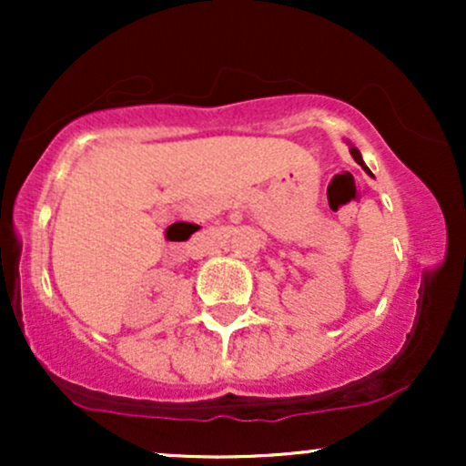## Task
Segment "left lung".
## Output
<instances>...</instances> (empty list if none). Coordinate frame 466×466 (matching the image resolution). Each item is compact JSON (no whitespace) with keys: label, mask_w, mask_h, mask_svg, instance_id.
Listing matches in <instances>:
<instances>
[{"label":"left lung","mask_w":466,"mask_h":466,"mask_svg":"<svg viewBox=\"0 0 466 466\" xmlns=\"http://www.w3.org/2000/svg\"><path fill=\"white\" fill-rule=\"evenodd\" d=\"M350 155H352V157H355V162H357V164H361V168H363V170H368V166L363 164L361 155H360V151H357V148H350ZM368 173H370V170H368Z\"/></svg>","instance_id":"8db88e82"}]
</instances>
